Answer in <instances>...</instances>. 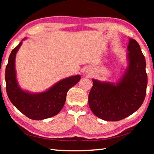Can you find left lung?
<instances>
[{
    "label": "left lung",
    "instance_id": "8db88e82",
    "mask_svg": "<svg viewBox=\"0 0 154 154\" xmlns=\"http://www.w3.org/2000/svg\"><path fill=\"white\" fill-rule=\"evenodd\" d=\"M128 66L116 85L93 79L88 103L93 113L106 121H119L134 113L145 100L147 85L146 62L140 45L130 38Z\"/></svg>",
    "mask_w": 154,
    "mask_h": 154
}]
</instances>
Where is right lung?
Here are the masks:
<instances>
[{
	"instance_id": "obj_1",
	"label": "right lung",
	"mask_w": 154,
	"mask_h": 154,
	"mask_svg": "<svg viewBox=\"0 0 154 154\" xmlns=\"http://www.w3.org/2000/svg\"><path fill=\"white\" fill-rule=\"evenodd\" d=\"M22 42L11 51L5 69V82L7 96L10 101L28 118L41 120L56 116L63 108L66 94L70 88L79 82L80 75L61 80L50 89L40 94L24 92L18 86L15 69L16 53Z\"/></svg>"
}]
</instances>
